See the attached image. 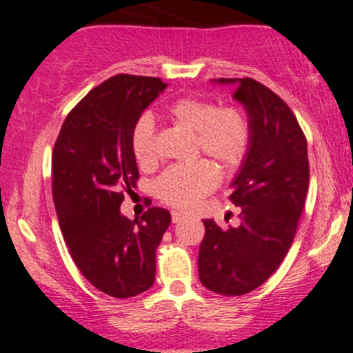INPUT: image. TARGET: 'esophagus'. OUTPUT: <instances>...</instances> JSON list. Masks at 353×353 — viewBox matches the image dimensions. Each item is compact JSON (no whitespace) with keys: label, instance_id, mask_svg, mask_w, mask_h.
<instances>
[{"label":"esophagus","instance_id":"34e87169","mask_svg":"<svg viewBox=\"0 0 353 353\" xmlns=\"http://www.w3.org/2000/svg\"><path fill=\"white\" fill-rule=\"evenodd\" d=\"M183 217H185L183 212H180V211H172V221H173V223H180V221L183 219Z\"/></svg>","mask_w":353,"mask_h":353}]
</instances>
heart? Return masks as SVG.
<instances>
[{
	"label": "heart",
	"instance_id": "1",
	"mask_svg": "<svg viewBox=\"0 0 353 353\" xmlns=\"http://www.w3.org/2000/svg\"><path fill=\"white\" fill-rule=\"evenodd\" d=\"M175 123L193 130L198 149L223 167H236L249 150V117L237 106L217 108L210 99L181 98L168 108ZM130 147L142 167L157 160L155 124L150 114H142L130 132ZM217 185V172L210 162L173 165L155 181V193L170 206L190 210Z\"/></svg>",
	"mask_w": 353,
	"mask_h": 353
}]
</instances>
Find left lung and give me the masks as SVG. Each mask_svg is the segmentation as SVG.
I'll use <instances>...</instances> for the list:
<instances>
[{"mask_svg": "<svg viewBox=\"0 0 353 353\" xmlns=\"http://www.w3.org/2000/svg\"><path fill=\"white\" fill-rule=\"evenodd\" d=\"M212 83L236 86L250 143L229 196L242 210V223L221 229L212 219L203 221L198 272L208 290L241 296L267 281L288 254L310 186L307 142L288 104L265 85L252 78Z\"/></svg>", "mask_w": 353, "mask_h": 353, "instance_id": "8db88e82", "label": "left lung"}]
</instances>
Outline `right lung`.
Masks as SVG:
<instances>
[{
  "instance_id": "right-lung-1",
  "label": "right lung",
  "mask_w": 353,
  "mask_h": 353,
  "mask_svg": "<svg viewBox=\"0 0 353 353\" xmlns=\"http://www.w3.org/2000/svg\"><path fill=\"white\" fill-rule=\"evenodd\" d=\"M165 88L160 78L111 77L70 111L52 154V194L73 262L112 298L137 296L154 285L155 250L172 223L163 208L134 221L119 210L121 190L139 178L130 132Z\"/></svg>"
}]
</instances>
